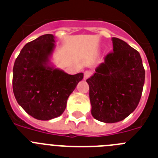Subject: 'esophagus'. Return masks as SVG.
Segmentation results:
<instances>
[{"label": "esophagus", "instance_id": "esophagus-1", "mask_svg": "<svg viewBox=\"0 0 158 158\" xmlns=\"http://www.w3.org/2000/svg\"><path fill=\"white\" fill-rule=\"evenodd\" d=\"M91 74H92V72H91L90 71H85V72H84V79H88L90 75H91Z\"/></svg>", "mask_w": 158, "mask_h": 158}]
</instances>
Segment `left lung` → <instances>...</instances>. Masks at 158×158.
<instances>
[{
	"label": "left lung",
	"mask_w": 158,
	"mask_h": 158,
	"mask_svg": "<svg viewBox=\"0 0 158 158\" xmlns=\"http://www.w3.org/2000/svg\"><path fill=\"white\" fill-rule=\"evenodd\" d=\"M112 41L113 52L87 79L91 114L105 123L120 122L134 112L145 83L139 52L123 40L113 37Z\"/></svg>",
	"instance_id": "obj_1"
}]
</instances>
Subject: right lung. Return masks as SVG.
<instances>
[{
	"instance_id": "obj_1",
	"label": "right lung",
	"mask_w": 158,
	"mask_h": 158,
	"mask_svg": "<svg viewBox=\"0 0 158 158\" xmlns=\"http://www.w3.org/2000/svg\"><path fill=\"white\" fill-rule=\"evenodd\" d=\"M55 37L46 34L26 44L13 66V89L19 105L31 117L50 120L62 114L83 73L69 75L51 62Z\"/></svg>"
}]
</instances>
